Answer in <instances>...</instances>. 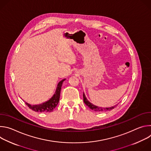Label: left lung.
<instances>
[{
    "mask_svg": "<svg viewBox=\"0 0 151 151\" xmlns=\"http://www.w3.org/2000/svg\"><path fill=\"white\" fill-rule=\"evenodd\" d=\"M83 102L85 103V104L88 106V107H89L90 108L96 112H105V111H109L112 110L114 107H115L118 104H116L114 106L110 107H99L93 104H92L91 103H90L86 97L84 93H83Z\"/></svg>",
    "mask_w": 151,
    "mask_h": 151,
    "instance_id": "obj_1",
    "label": "left lung"
}]
</instances>
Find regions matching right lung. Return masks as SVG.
<instances>
[{
  "mask_svg": "<svg viewBox=\"0 0 151 151\" xmlns=\"http://www.w3.org/2000/svg\"><path fill=\"white\" fill-rule=\"evenodd\" d=\"M65 80L66 79H63L58 82L54 94L48 101L38 104H30L26 101L25 103L30 109L37 112H50L53 111L59 102L61 86Z\"/></svg>",
  "mask_w": 151,
  "mask_h": 151,
  "instance_id": "right-lung-1",
  "label": "right lung"
}]
</instances>
